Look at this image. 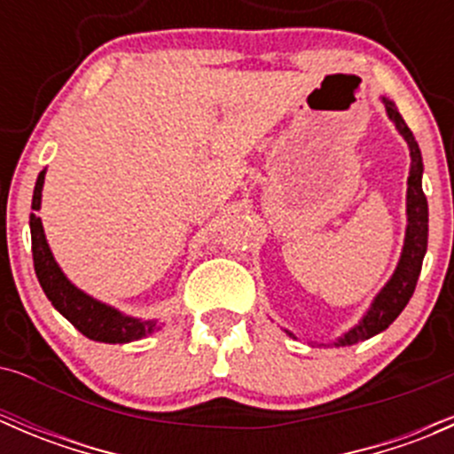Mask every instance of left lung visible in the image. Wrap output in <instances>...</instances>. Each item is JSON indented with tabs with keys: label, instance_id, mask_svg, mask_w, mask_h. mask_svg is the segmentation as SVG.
<instances>
[{
	"label": "left lung",
	"instance_id": "8db88e82",
	"mask_svg": "<svg viewBox=\"0 0 454 454\" xmlns=\"http://www.w3.org/2000/svg\"><path fill=\"white\" fill-rule=\"evenodd\" d=\"M382 103L387 107L388 118L395 125V129L404 136L406 145L411 149V171H409V189H406V237H404V248H402L400 263H397L395 272L388 278L387 286L380 290V294L375 296L373 303H371L369 312L363 316L356 327H351L349 332L342 333L333 345L336 347H349L356 342H363L367 338L375 336V333L384 332L397 316L402 314V309L406 308V303L413 296L415 286H418L419 272H422V261L426 254V246H428V201L422 191V151H419L418 142H415L413 131L406 127L404 118L397 112L395 103L382 96ZM287 336L294 338V333L287 332Z\"/></svg>",
	"mask_w": 454,
	"mask_h": 454
}]
</instances>
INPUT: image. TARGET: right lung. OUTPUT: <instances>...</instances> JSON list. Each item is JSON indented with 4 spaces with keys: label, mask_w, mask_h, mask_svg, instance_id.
<instances>
[{
    "label": "right lung",
    "mask_w": 454,
    "mask_h": 454,
    "mask_svg": "<svg viewBox=\"0 0 454 454\" xmlns=\"http://www.w3.org/2000/svg\"><path fill=\"white\" fill-rule=\"evenodd\" d=\"M45 171L39 173L32 193V210L41 208V191H43ZM30 235H32V261L35 272L43 287L45 296L52 301L54 309H59L83 336L96 342H109V345H122V342L140 340L158 329V320H142L118 312L112 305L91 299L83 290L74 286L63 274L59 263L54 261L52 250L45 241L43 223L36 213H30Z\"/></svg>",
    "instance_id": "add662e5"
}]
</instances>
